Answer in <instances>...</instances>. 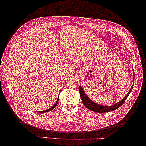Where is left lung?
Here are the masks:
<instances>
[{
  "label": "left lung",
  "mask_w": 146,
  "mask_h": 146,
  "mask_svg": "<svg viewBox=\"0 0 146 146\" xmlns=\"http://www.w3.org/2000/svg\"><path fill=\"white\" fill-rule=\"evenodd\" d=\"M133 86L134 85L132 86V87H131L130 90H129V92H128L127 96H126L123 100H121V101L118 102V103L116 104V105H112V106H108V107L98 105V104L96 103V102L91 101L90 99H89V98L87 97V96L86 95L85 93H84V91H83L82 88L80 86H79L78 89H79V92H80V95L82 102V103L84 104V105L86 107V108H88L89 110H90L93 111L98 112V113H103V112H109L111 111H113V110H116V109L118 108V107H121L123 104V102L125 101V100L127 99V96H129V93H130L131 91H132Z\"/></svg>",
  "instance_id": "obj_1"
}]
</instances>
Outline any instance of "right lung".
Wrapping results in <instances>:
<instances>
[{
  "mask_svg": "<svg viewBox=\"0 0 146 146\" xmlns=\"http://www.w3.org/2000/svg\"><path fill=\"white\" fill-rule=\"evenodd\" d=\"M58 101H59V99H57V102H55V105H54L53 106H52V107H50V108L48 109V110H45V111H39V112H48V111H51V110H53V109H55V107L57 106V103H58Z\"/></svg>",
  "mask_w": 146,
  "mask_h": 146,
  "instance_id": "right-lung-1",
  "label": "right lung"
}]
</instances>
